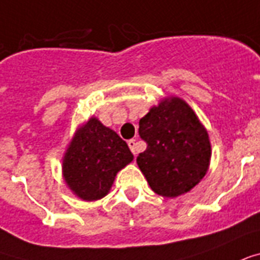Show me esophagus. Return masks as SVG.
Segmentation results:
<instances>
[{"instance_id": "obj_1", "label": "esophagus", "mask_w": 260, "mask_h": 260, "mask_svg": "<svg viewBox=\"0 0 260 260\" xmlns=\"http://www.w3.org/2000/svg\"><path fill=\"white\" fill-rule=\"evenodd\" d=\"M128 148L132 149L133 154H137V144H136V140H130V141H128Z\"/></svg>"}]
</instances>
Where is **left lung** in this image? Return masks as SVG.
Masks as SVG:
<instances>
[{"instance_id":"obj_1","label":"left lung","mask_w":260,"mask_h":260,"mask_svg":"<svg viewBox=\"0 0 260 260\" xmlns=\"http://www.w3.org/2000/svg\"><path fill=\"white\" fill-rule=\"evenodd\" d=\"M141 138L148 144L137 164L156 194L176 198L206 175L212 144L194 110L183 99L168 96L140 119Z\"/></svg>"}]
</instances>
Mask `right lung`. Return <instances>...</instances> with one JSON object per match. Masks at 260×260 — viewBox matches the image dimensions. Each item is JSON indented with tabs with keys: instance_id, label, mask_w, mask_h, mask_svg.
Masks as SVG:
<instances>
[{
	"instance_id": "1",
	"label": "right lung",
	"mask_w": 260,
	"mask_h": 260,
	"mask_svg": "<svg viewBox=\"0 0 260 260\" xmlns=\"http://www.w3.org/2000/svg\"><path fill=\"white\" fill-rule=\"evenodd\" d=\"M133 158L127 144L92 116L74 132L62 157V175L76 197L92 202L110 192L116 174Z\"/></svg>"
}]
</instances>
